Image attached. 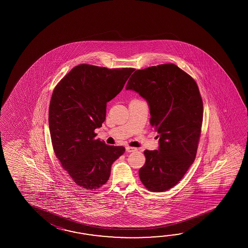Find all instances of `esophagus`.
Masks as SVG:
<instances>
[{"label": "esophagus", "mask_w": 248, "mask_h": 248, "mask_svg": "<svg viewBox=\"0 0 248 248\" xmlns=\"http://www.w3.org/2000/svg\"><path fill=\"white\" fill-rule=\"evenodd\" d=\"M137 148L131 147V146H126V151L127 153H133L137 151Z\"/></svg>", "instance_id": "esophagus-1"}]
</instances>
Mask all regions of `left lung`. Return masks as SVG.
Instances as JSON below:
<instances>
[{"label": "left lung", "mask_w": 248, "mask_h": 248, "mask_svg": "<svg viewBox=\"0 0 248 248\" xmlns=\"http://www.w3.org/2000/svg\"><path fill=\"white\" fill-rule=\"evenodd\" d=\"M126 90L149 104L150 123L158 132V150H145L139 170L144 187L154 192L173 188L194 162L201 138L203 101L194 79L174 63L137 70Z\"/></svg>", "instance_id": "left-lung-1"}]
</instances>
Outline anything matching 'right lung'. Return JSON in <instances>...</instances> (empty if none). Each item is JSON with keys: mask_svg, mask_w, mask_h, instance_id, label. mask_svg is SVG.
<instances>
[{"mask_svg": "<svg viewBox=\"0 0 248 248\" xmlns=\"http://www.w3.org/2000/svg\"><path fill=\"white\" fill-rule=\"evenodd\" d=\"M134 68L108 69L81 63L72 69L53 90L48 125L53 149L74 183L96 190L111 174L123 146L95 139V128L106 121V104L122 91Z\"/></svg>", "mask_w": 248, "mask_h": 248, "instance_id": "1", "label": "right lung"}]
</instances>
